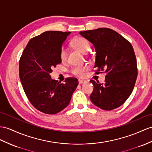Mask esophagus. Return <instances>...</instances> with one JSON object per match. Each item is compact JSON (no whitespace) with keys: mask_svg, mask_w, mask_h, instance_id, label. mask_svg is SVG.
Masks as SVG:
<instances>
[{"mask_svg":"<svg viewBox=\"0 0 152 152\" xmlns=\"http://www.w3.org/2000/svg\"><path fill=\"white\" fill-rule=\"evenodd\" d=\"M84 82H85V81H84V80H79V84H83Z\"/></svg>","mask_w":152,"mask_h":152,"instance_id":"34e87169","label":"esophagus"}]
</instances>
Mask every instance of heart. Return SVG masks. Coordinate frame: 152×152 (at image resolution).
Listing matches in <instances>:
<instances>
[{"label":"heart","mask_w":152,"mask_h":152,"mask_svg":"<svg viewBox=\"0 0 152 152\" xmlns=\"http://www.w3.org/2000/svg\"><path fill=\"white\" fill-rule=\"evenodd\" d=\"M72 46L75 49L78 50L80 53L83 54H86L90 50V42H88V40L84 37H76L73 40ZM60 57L62 61H65L66 60V57H67V50H66L65 48H62ZM87 69V66H76V67L72 68V72L75 75L82 77L84 75V72Z\"/></svg>","instance_id":"b5f03b06"}]
</instances>
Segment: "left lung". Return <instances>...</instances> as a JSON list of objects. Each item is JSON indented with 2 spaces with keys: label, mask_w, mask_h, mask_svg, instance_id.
<instances>
[{
  "label": "left lung",
  "mask_w": 152,
  "mask_h": 152,
  "mask_svg": "<svg viewBox=\"0 0 152 152\" xmlns=\"http://www.w3.org/2000/svg\"><path fill=\"white\" fill-rule=\"evenodd\" d=\"M79 34L95 46L96 73L103 71L107 74L104 84L90 80L94 86L91 101L104 110L118 108L131 95L137 77L134 48L123 37L109 28L80 31Z\"/></svg>",
  "instance_id": "left-lung-1"
}]
</instances>
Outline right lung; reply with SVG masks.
Returning <instances> with one entry per match:
<instances>
[{"mask_svg": "<svg viewBox=\"0 0 152 152\" xmlns=\"http://www.w3.org/2000/svg\"><path fill=\"white\" fill-rule=\"evenodd\" d=\"M71 32L48 31L28 42L19 62V77L24 91L35 108L46 114H56L69 104L78 86L73 77L64 83L50 73L60 64L62 44Z\"/></svg>", "mask_w": 152, "mask_h": 152, "instance_id": "1", "label": "right lung"}]
</instances>
